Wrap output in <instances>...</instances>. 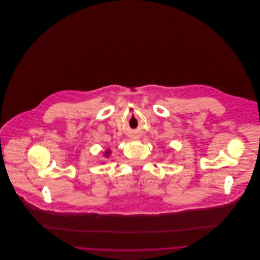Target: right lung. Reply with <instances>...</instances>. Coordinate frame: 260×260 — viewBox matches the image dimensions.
Listing matches in <instances>:
<instances>
[{
    "label": "right lung",
    "instance_id": "obj_1",
    "mask_svg": "<svg viewBox=\"0 0 260 260\" xmlns=\"http://www.w3.org/2000/svg\"><path fill=\"white\" fill-rule=\"evenodd\" d=\"M109 153H110V151H107V157L109 155Z\"/></svg>",
    "mask_w": 260,
    "mask_h": 260
}]
</instances>
